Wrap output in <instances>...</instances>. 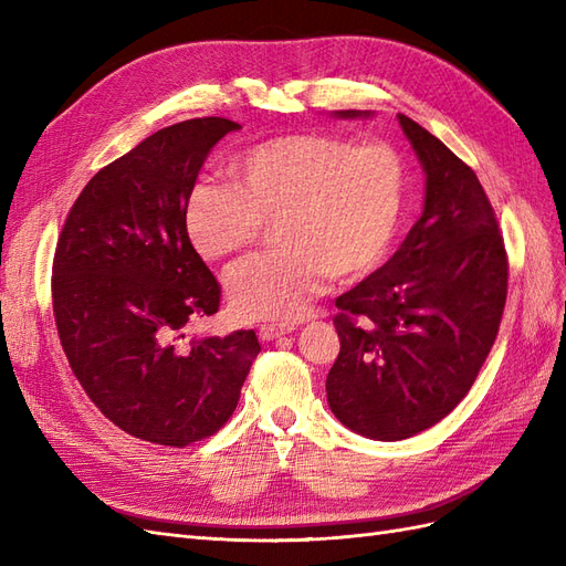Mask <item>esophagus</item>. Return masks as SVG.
Returning <instances> with one entry per match:
<instances>
[{
	"label": "esophagus",
	"instance_id": "esophagus-1",
	"mask_svg": "<svg viewBox=\"0 0 566 566\" xmlns=\"http://www.w3.org/2000/svg\"><path fill=\"white\" fill-rule=\"evenodd\" d=\"M295 331V323H264L260 328V337L262 339H276L285 333H293Z\"/></svg>",
	"mask_w": 566,
	"mask_h": 566
}]
</instances>
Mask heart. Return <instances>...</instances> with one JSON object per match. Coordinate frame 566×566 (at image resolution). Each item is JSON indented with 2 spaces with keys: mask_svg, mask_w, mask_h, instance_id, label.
<instances>
[{
  "mask_svg": "<svg viewBox=\"0 0 566 566\" xmlns=\"http://www.w3.org/2000/svg\"><path fill=\"white\" fill-rule=\"evenodd\" d=\"M406 167L385 142L290 134L229 165V184H198L184 224L200 256L224 262L260 243L273 224V252L229 276L231 310L250 321L297 318L325 279L366 276L397 235Z\"/></svg>",
  "mask_w": 566,
  "mask_h": 566,
  "instance_id": "obj_1",
  "label": "heart"
}]
</instances>
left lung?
Returning <instances> with one entry per match:
<instances>
[{
    "mask_svg": "<svg viewBox=\"0 0 566 566\" xmlns=\"http://www.w3.org/2000/svg\"><path fill=\"white\" fill-rule=\"evenodd\" d=\"M399 123L427 175L424 210L391 260L335 300L339 354L325 380L335 418L378 441L413 437L465 399L507 297L503 233L474 169Z\"/></svg>",
    "mask_w": 566,
    "mask_h": 566,
    "instance_id": "left-lung-1",
    "label": "left lung"
}]
</instances>
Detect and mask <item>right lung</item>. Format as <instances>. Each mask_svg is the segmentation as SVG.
Instances as JSON below:
<instances>
[{
    "label": "right lung",
    "mask_w": 566,
    "mask_h": 566,
    "mask_svg": "<svg viewBox=\"0 0 566 566\" xmlns=\"http://www.w3.org/2000/svg\"><path fill=\"white\" fill-rule=\"evenodd\" d=\"M238 127L196 117L150 134L82 188L56 243L51 300L73 375L119 430L160 447L219 432L262 349L254 331L181 342L221 300L186 233V198Z\"/></svg>",
    "instance_id": "1"
}]
</instances>
